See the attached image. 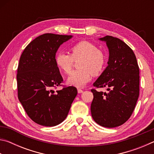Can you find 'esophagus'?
I'll use <instances>...</instances> for the list:
<instances>
[{
  "label": "esophagus",
  "mask_w": 154,
  "mask_h": 154,
  "mask_svg": "<svg viewBox=\"0 0 154 154\" xmlns=\"http://www.w3.org/2000/svg\"><path fill=\"white\" fill-rule=\"evenodd\" d=\"M77 92H78V93L79 94H81V93H82L83 91L82 90V89H80V88H78L77 89Z\"/></svg>",
  "instance_id": "34e87169"
}]
</instances>
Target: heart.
Returning <instances> with one entry per match:
<instances>
[{"label":"heart","mask_w":154,"mask_h":154,"mask_svg":"<svg viewBox=\"0 0 154 154\" xmlns=\"http://www.w3.org/2000/svg\"><path fill=\"white\" fill-rule=\"evenodd\" d=\"M78 62L79 69L72 72L67 79L69 84L76 87H83L90 82L92 74L98 75L103 71L106 58L102 51L89 41H80L71 48V55L58 52L55 56V62L64 73L71 71L73 60Z\"/></svg>","instance_id":"heart-1"}]
</instances>
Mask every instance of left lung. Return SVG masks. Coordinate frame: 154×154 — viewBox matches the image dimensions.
Here are the masks:
<instances>
[{
  "mask_svg": "<svg viewBox=\"0 0 154 154\" xmlns=\"http://www.w3.org/2000/svg\"><path fill=\"white\" fill-rule=\"evenodd\" d=\"M109 49L108 66L93 83L106 87L108 93L93 89L91 113L96 123L106 128L121 126L130 118L139 95V68L132 49L111 36L98 38Z\"/></svg>",
  "mask_w": 154,
  "mask_h": 154,
  "instance_id": "1",
  "label": "left lung"
}]
</instances>
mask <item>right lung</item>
<instances>
[{"mask_svg":"<svg viewBox=\"0 0 154 154\" xmlns=\"http://www.w3.org/2000/svg\"><path fill=\"white\" fill-rule=\"evenodd\" d=\"M72 37L47 33L28 44L17 68L18 98L30 118L44 126H55L68 116L77 94V88L54 90L63 81L55 56L62 43Z\"/></svg>","mask_w":154,"mask_h":154,"instance_id":"add662e5","label":"right lung"}]
</instances>
